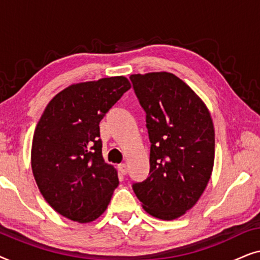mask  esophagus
<instances>
[{
    "label": "esophagus",
    "mask_w": 260,
    "mask_h": 260,
    "mask_svg": "<svg viewBox=\"0 0 260 260\" xmlns=\"http://www.w3.org/2000/svg\"><path fill=\"white\" fill-rule=\"evenodd\" d=\"M118 170H119V173L122 174V175H125V174L127 173V167H126V165H119L118 166Z\"/></svg>",
    "instance_id": "34e87169"
}]
</instances>
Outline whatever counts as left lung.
Returning <instances> with one entry per match:
<instances>
[{"mask_svg":"<svg viewBox=\"0 0 260 260\" xmlns=\"http://www.w3.org/2000/svg\"><path fill=\"white\" fill-rule=\"evenodd\" d=\"M145 112L150 172L133 189L155 218H180L197 204L214 165L215 134L205 103L168 72L130 76Z\"/></svg>","mask_w":260,"mask_h":260,"instance_id":"left-lung-1","label":"left lung"}]
</instances>
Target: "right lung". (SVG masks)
Segmentation results:
<instances>
[{
    "label": "right lung",
    "instance_id": "1",
    "mask_svg": "<svg viewBox=\"0 0 260 260\" xmlns=\"http://www.w3.org/2000/svg\"><path fill=\"white\" fill-rule=\"evenodd\" d=\"M131 87L125 77L73 84L46 106L34 131L31 170L42 197L65 218H99L118 186L102 155L99 123Z\"/></svg>",
    "mask_w": 260,
    "mask_h": 260
}]
</instances>
